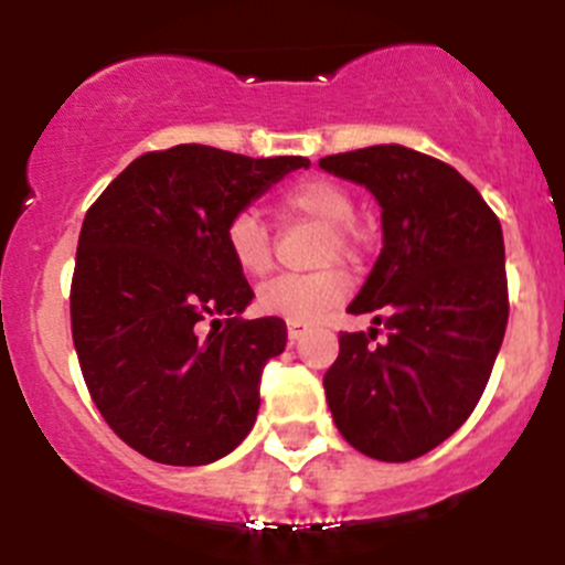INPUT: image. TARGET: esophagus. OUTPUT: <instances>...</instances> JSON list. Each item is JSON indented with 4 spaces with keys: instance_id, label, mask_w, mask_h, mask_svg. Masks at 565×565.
Returning a JSON list of instances; mask_svg holds the SVG:
<instances>
[{
    "instance_id": "34e87169",
    "label": "esophagus",
    "mask_w": 565,
    "mask_h": 565,
    "mask_svg": "<svg viewBox=\"0 0 565 565\" xmlns=\"http://www.w3.org/2000/svg\"><path fill=\"white\" fill-rule=\"evenodd\" d=\"M306 331H308L306 326H299V322H288V339H291V342L302 339V333H306Z\"/></svg>"
}]
</instances>
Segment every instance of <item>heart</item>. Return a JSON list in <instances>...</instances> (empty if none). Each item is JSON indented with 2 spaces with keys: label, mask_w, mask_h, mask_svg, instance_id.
<instances>
[{
  "label": "heart",
  "mask_w": 565,
  "mask_h": 565,
  "mask_svg": "<svg viewBox=\"0 0 565 565\" xmlns=\"http://www.w3.org/2000/svg\"><path fill=\"white\" fill-rule=\"evenodd\" d=\"M277 214L306 217L326 228V239L319 248L322 266L333 259L351 263L359 257V237L351 228L356 206L342 183L331 178H302L279 192ZM226 252L246 277H263L271 268V237L257 212L246 209L228 221ZM344 294H348V282L337 271L311 274V277H277L257 291V311L306 326V322L328 317L342 302Z\"/></svg>",
  "instance_id": "heart-1"
}]
</instances>
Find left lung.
I'll return each mask as SVG.
<instances>
[{
  "mask_svg": "<svg viewBox=\"0 0 565 565\" xmlns=\"http://www.w3.org/2000/svg\"><path fill=\"white\" fill-rule=\"evenodd\" d=\"M326 172L382 206V254L348 311L387 337L342 333L326 396L339 433L376 461H413L476 411L509 319L503 232L478 189L398 143L328 154Z\"/></svg>",
  "mask_w": 565,
  "mask_h": 565,
  "instance_id": "8db88e82",
  "label": "left lung"
}]
</instances>
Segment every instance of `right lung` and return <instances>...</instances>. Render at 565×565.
<instances>
[{
  "label": "right lung",
  "mask_w": 565,
  "mask_h": 565,
  "mask_svg": "<svg viewBox=\"0 0 565 565\" xmlns=\"http://www.w3.org/2000/svg\"><path fill=\"white\" fill-rule=\"evenodd\" d=\"M302 167L311 161L181 143L135 158L89 206L70 288L73 344L104 422L141 456L203 467L254 427L259 376L288 331L279 317L239 319L254 291L228 257L226 226Z\"/></svg>",
  "instance_id": "right-lung-1"
}]
</instances>
